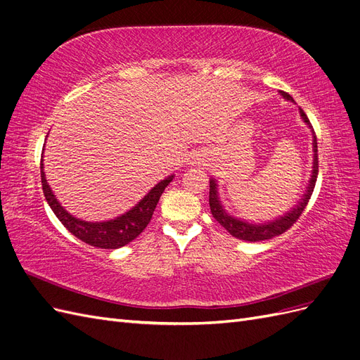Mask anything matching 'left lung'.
<instances>
[{
  "mask_svg": "<svg viewBox=\"0 0 360 360\" xmlns=\"http://www.w3.org/2000/svg\"><path fill=\"white\" fill-rule=\"evenodd\" d=\"M282 96L287 97V99H291V97L287 93H282ZM300 115L304 120V123L309 124V118L307 114L300 110ZM319 150H317V136L314 134V169H312V177L308 186V192L304 193L303 200L299 202L296 209H292L290 213H287L284 217L281 219H276L275 222H269L264 225H254V224H248L240 219H236V217L228 216L226 212L222 209V205L219 202V198H217V192H216V183L214 180H210V193H209V204H210V210L214 219L219 222L225 230L234 236L236 238H240V240L246 242H261V240H269V238H274L276 236L284 234L287 230L297 222L299 217L302 216L303 210L307 209V205L311 200V195L315 188V181H317L319 176Z\"/></svg>",
  "mask_w": 360,
  "mask_h": 360,
  "instance_id": "8db88e82",
  "label": "left lung"
}]
</instances>
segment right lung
<instances>
[{
	"instance_id": "1",
	"label": "right lung",
	"mask_w": 360,
	"mask_h": 360,
	"mask_svg": "<svg viewBox=\"0 0 360 360\" xmlns=\"http://www.w3.org/2000/svg\"><path fill=\"white\" fill-rule=\"evenodd\" d=\"M40 177H41V188L43 193L48 204L51 205L52 212L60 219V222L68 228V230L78 237L84 243L101 248V249H117L130 243L136 238L144 228L148 225L151 216L159 202L160 195L165 191V188L172 181V177H168L158 183L156 186L151 189L147 197L139 201L132 210H129L126 214L117 217L114 221L108 222H85L81 219H76L72 214H69L63 209L61 204L56 200V195L52 193L49 184L45 179V172H43V160L40 162Z\"/></svg>"
}]
</instances>
